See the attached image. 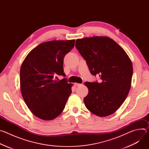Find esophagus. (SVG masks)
I'll return each instance as SVG.
<instances>
[{
	"mask_svg": "<svg viewBox=\"0 0 149 149\" xmlns=\"http://www.w3.org/2000/svg\"><path fill=\"white\" fill-rule=\"evenodd\" d=\"M82 84H79V83H74V86H76V87H78V86H81Z\"/></svg>",
	"mask_w": 149,
	"mask_h": 149,
	"instance_id": "obj_1",
	"label": "esophagus"
}]
</instances>
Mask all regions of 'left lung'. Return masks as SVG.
<instances>
[{"label":"left lung","mask_w":149,"mask_h":149,"mask_svg":"<svg viewBox=\"0 0 149 149\" xmlns=\"http://www.w3.org/2000/svg\"><path fill=\"white\" fill-rule=\"evenodd\" d=\"M75 47L86 60L91 74L101 82H86L87 109L99 117L115 113L128 95L133 76L132 63L124 50L109 37L78 39Z\"/></svg>","instance_id":"obj_1"}]
</instances>
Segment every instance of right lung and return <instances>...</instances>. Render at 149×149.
<instances>
[{
  "mask_svg": "<svg viewBox=\"0 0 149 149\" xmlns=\"http://www.w3.org/2000/svg\"><path fill=\"white\" fill-rule=\"evenodd\" d=\"M75 40H52L38 45L24 61L20 71L21 93L31 111L44 120L57 117L72 93L63 72V58Z\"/></svg>",
  "mask_w": 149,
  "mask_h": 149,
  "instance_id": "right-lung-1",
  "label": "right lung"
}]
</instances>
